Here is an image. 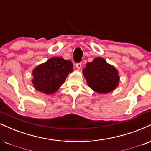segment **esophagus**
<instances>
[{"label": "esophagus", "mask_w": 151, "mask_h": 151, "mask_svg": "<svg viewBox=\"0 0 151 151\" xmlns=\"http://www.w3.org/2000/svg\"><path fill=\"white\" fill-rule=\"evenodd\" d=\"M75 66H76V68H77V70H80L82 65H81V63H77Z\"/></svg>", "instance_id": "1"}]
</instances>
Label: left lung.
Returning a JSON list of instances; mask_svg holds the SVG:
<instances>
[{
    "label": "left lung",
    "mask_w": 151,
    "mask_h": 151,
    "mask_svg": "<svg viewBox=\"0 0 151 151\" xmlns=\"http://www.w3.org/2000/svg\"><path fill=\"white\" fill-rule=\"evenodd\" d=\"M82 72L88 86L96 93H110L119 85L118 70L101 57L95 58L87 63Z\"/></svg>",
    "instance_id": "obj_1"
}]
</instances>
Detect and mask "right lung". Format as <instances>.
I'll return each instance as SVG.
<instances>
[{
    "label": "right lung",
    "mask_w": 151,
    "mask_h": 151,
    "mask_svg": "<svg viewBox=\"0 0 151 151\" xmlns=\"http://www.w3.org/2000/svg\"><path fill=\"white\" fill-rule=\"evenodd\" d=\"M72 72L73 64L70 60L53 57L34 69L32 82L38 91L51 95L60 88L68 74Z\"/></svg>",
    "instance_id": "right-lung-1"
}]
</instances>
